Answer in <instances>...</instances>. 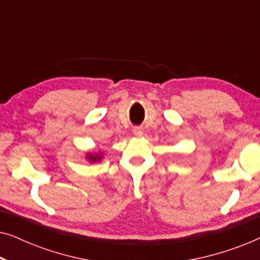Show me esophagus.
Masks as SVG:
<instances>
[{
    "mask_svg": "<svg viewBox=\"0 0 260 260\" xmlns=\"http://www.w3.org/2000/svg\"><path fill=\"white\" fill-rule=\"evenodd\" d=\"M133 133H134L135 136L141 137L142 135H143V127H142V126H135Z\"/></svg>",
    "mask_w": 260,
    "mask_h": 260,
    "instance_id": "obj_1",
    "label": "esophagus"
}]
</instances>
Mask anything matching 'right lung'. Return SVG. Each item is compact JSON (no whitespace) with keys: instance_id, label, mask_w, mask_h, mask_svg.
<instances>
[{"instance_id":"1","label":"right lung","mask_w":260,"mask_h":260,"mask_svg":"<svg viewBox=\"0 0 260 260\" xmlns=\"http://www.w3.org/2000/svg\"><path fill=\"white\" fill-rule=\"evenodd\" d=\"M86 158H87L90 162L102 161L103 154H102V152H88V154L86 155Z\"/></svg>"}]
</instances>
